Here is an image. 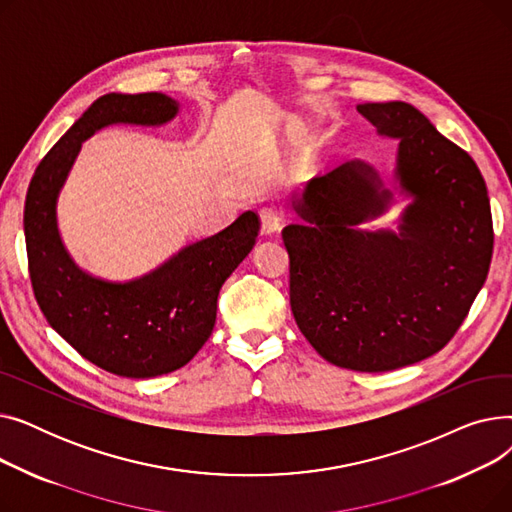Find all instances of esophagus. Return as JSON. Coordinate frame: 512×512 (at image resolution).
<instances>
[{
    "label": "esophagus",
    "instance_id": "34e87169",
    "mask_svg": "<svg viewBox=\"0 0 512 512\" xmlns=\"http://www.w3.org/2000/svg\"><path fill=\"white\" fill-rule=\"evenodd\" d=\"M259 218H261V232L263 234H274L282 228L284 213L276 207H263L259 211Z\"/></svg>",
    "mask_w": 512,
    "mask_h": 512
}]
</instances>
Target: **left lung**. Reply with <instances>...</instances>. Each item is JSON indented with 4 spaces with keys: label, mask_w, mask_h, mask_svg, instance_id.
<instances>
[{
    "label": "left lung",
    "mask_w": 512,
    "mask_h": 512,
    "mask_svg": "<svg viewBox=\"0 0 512 512\" xmlns=\"http://www.w3.org/2000/svg\"><path fill=\"white\" fill-rule=\"evenodd\" d=\"M378 134L398 139L394 178L413 201L400 232L355 226L392 199L361 159L313 178L282 230L290 307L332 365L390 371L436 355L465 321L490 272L494 226L486 180L467 151L405 101L363 103Z\"/></svg>",
    "instance_id": "8db88e82"
}]
</instances>
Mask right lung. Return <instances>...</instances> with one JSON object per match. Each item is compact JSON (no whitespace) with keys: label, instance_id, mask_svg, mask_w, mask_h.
I'll list each match as a JSON object with an SVG mask.
<instances>
[{"label":"right lung","instance_id":"add662e5","mask_svg":"<svg viewBox=\"0 0 512 512\" xmlns=\"http://www.w3.org/2000/svg\"><path fill=\"white\" fill-rule=\"evenodd\" d=\"M178 114L164 93L99 97L41 159L24 201V238L35 299L72 348L93 365L145 380L184 367L211 336L218 294L259 234L245 211L222 232L178 251L130 282L95 278L72 261L58 232L60 188L85 139L107 124L159 126Z\"/></svg>","mask_w":512,"mask_h":512}]
</instances>
